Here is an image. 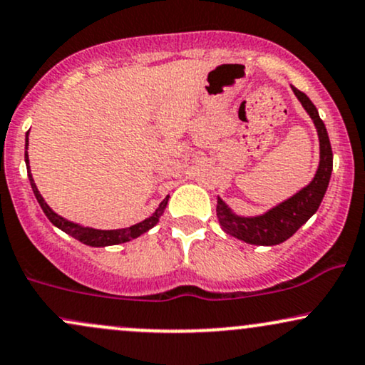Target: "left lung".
<instances>
[{
    "label": "left lung",
    "instance_id": "1",
    "mask_svg": "<svg viewBox=\"0 0 365 365\" xmlns=\"http://www.w3.org/2000/svg\"><path fill=\"white\" fill-rule=\"evenodd\" d=\"M292 91L295 92L299 101L302 103L304 110L309 113V116H311L317 128L321 150L319 168H317L316 177H314L307 187H304L302 190L297 192L290 199L269 209V211L264 212L261 216H237L223 202V199L217 197L216 212L220 226L228 235L235 237L238 240H244L247 244L278 245L288 240L319 209L322 197L326 194V188L329 185L331 171H333V150H331L328 132H326L324 123L319 118V113H317L311 99L302 91L295 89V87H292Z\"/></svg>",
    "mask_w": 365,
    "mask_h": 365
}]
</instances>
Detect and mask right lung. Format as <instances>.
Instances as JSON below:
<instances>
[{"label":"right lung","mask_w":365,"mask_h":365,"mask_svg":"<svg viewBox=\"0 0 365 365\" xmlns=\"http://www.w3.org/2000/svg\"><path fill=\"white\" fill-rule=\"evenodd\" d=\"M27 135H29V133H27ZM27 142H29V137H27ZM25 165H27V173H29V180H31L32 192H34L37 202H39V206L43 207L44 215L48 216V220L51 221V223L56 226V228H60L61 232L68 233L70 237L77 238L78 242H82V244L91 245V247L118 245V244H123V242L132 240V238L140 237L142 233L148 232V230L153 228L154 225H158L159 217L163 216V212H165V209H166V204H168V197H166V199L163 200L161 204H159V207L156 209V212H154L153 216H149L148 220L140 221V223L128 226V228H121V230L86 228V226L72 223V221H68V220H65V217L58 216L56 212H54L53 209L44 202L43 195H41L39 190H37V187H36V183H34V178H32V175H31V168H29V156H27V154H25Z\"/></svg>","instance_id":"add662e5"}]
</instances>
